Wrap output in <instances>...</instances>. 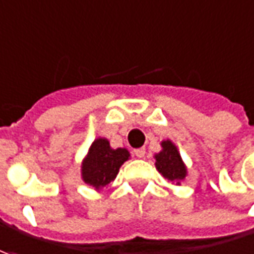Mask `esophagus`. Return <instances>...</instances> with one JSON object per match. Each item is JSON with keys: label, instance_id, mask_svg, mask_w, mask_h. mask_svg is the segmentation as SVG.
<instances>
[{"label": "esophagus", "instance_id": "obj_1", "mask_svg": "<svg viewBox=\"0 0 254 254\" xmlns=\"http://www.w3.org/2000/svg\"><path fill=\"white\" fill-rule=\"evenodd\" d=\"M134 155L137 157H144L145 156V149L144 148H138V149L134 150Z\"/></svg>", "mask_w": 254, "mask_h": 254}]
</instances>
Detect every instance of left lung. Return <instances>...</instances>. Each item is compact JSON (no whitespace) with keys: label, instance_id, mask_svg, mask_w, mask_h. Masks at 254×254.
<instances>
[{"label":"left lung","instance_id":"1","mask_svg":"<svg viewBox=\"0 0 254 254\" xmlns=\"http://www.w3.org/2000/svg\"><path fill=\"white\" fill-rule=\"evenodd\" d=\"M162 146H163L162 152L155 156L156 157V169L169 181L180 184L181 180L185 178L187 169L181 160L177 148L171 141H163Z\"/></svg>","mask_w":254,"mask_h":254}]
</instances>
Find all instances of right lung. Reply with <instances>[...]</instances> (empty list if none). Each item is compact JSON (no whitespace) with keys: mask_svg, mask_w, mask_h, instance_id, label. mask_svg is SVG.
Instances as JSON below:
<instances>
[{"mask_svg":"<svg viewBox=\"0 0 254 254\" xmlns=\"http://www.w3.org/2000/svg\"><path fill=\"white\" fill-rule=\"evenodd\" d=\"M128 150L123 148L112 149L109 141L98 138L91 145L88 156L83 163L84 183L95 188L106 187L116 178L120 166L128 159Z\"/></svg>","mask_w":254,"mask_h":254,"instance_id":"add662e5","label":"right lung"}]
</instances>
